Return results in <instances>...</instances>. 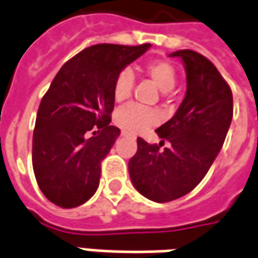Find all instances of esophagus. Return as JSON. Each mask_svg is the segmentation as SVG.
I'll return each mask as SVG.
<instances>
[{
	"label": "esophagus",
	"mask_w": 258,
	"mask_h": 258,
	"mask_svg": "<svg viewBox=\"0 0 258 258\" xmlns=\"http://www.w3.org/2000/svg\"><path fill=\"white\" fill-rule=\"evenodd\" d=\"M122 136H127V133H125V132H122Z\"/></svg>",
	"instance_id": "34e87169"
}]
</instances>
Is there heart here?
<instances>
[{
    "mask_svg": "<svg viewBox=\"0 0 258 258\" xmlns=\"http://www.w3.org/2000/svg\"><path fill=\"white\" fill-rule=\"evenodd\" d=\"M145 73L154 84L159 87L160 91L168 92L173 90L177 83V70L170 61L156 60L145 66ZM135 84V76L129 69L119 73L113 83V98L116 102H123L131 97ZM159 120L157 113L149 108L135 105H126L120 108L115 115L116 125L127 133H140L147 127L156 125Z\"/></svg>",
    "mask_w": 258,
    "mask_h": 258,
    "instance_id": "b5f03b06",
    "label": "heart"
}]
</instances>
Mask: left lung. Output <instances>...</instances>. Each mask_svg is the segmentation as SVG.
<instances>
[{
	"instance_id": "left-lung-1",
	"label": "left lung",
	"mask_w": 258,
	"mask_h": 258,
	"mask_svg": "<svg viewBox=\"0 0 258 258\" xmlns=\"http://www.w3.org/2000/svg\"><path fill=\"white\" fill-rule=\"evenodd\" d=\"M185 67L186 91L181 105L170 120L156 132L160 151L138 138V152L129 160L133 186L147 200L170 202L191 192L207 175L221 152L233 116L232 90L221 73L205 56L194 50H178Z\"/></svg>"
}]
</instances>
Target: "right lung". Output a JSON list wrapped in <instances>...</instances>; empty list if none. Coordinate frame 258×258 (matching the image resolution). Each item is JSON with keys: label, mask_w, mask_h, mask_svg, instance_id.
<instances>
[{"label": "right lung", "mask_w": 258, "mask_h": 258, "mask_svg": "<svg viewBox=\"0 0 258 258\" xmlns=\"http://www.w3.org/2000/svg\"><path fill=\"white\" fill-rule=\"evenodd\" d=\"M150 46H90L64 63L51 81L37 109L32 142L33 173L51 204L76 208L95 194L101 161L120 135L109 125L113 83Z\"/></svg>", "instance_id": "add662e5"}]
</instances>
